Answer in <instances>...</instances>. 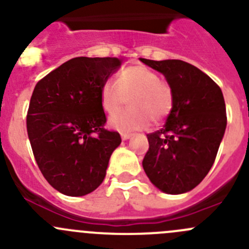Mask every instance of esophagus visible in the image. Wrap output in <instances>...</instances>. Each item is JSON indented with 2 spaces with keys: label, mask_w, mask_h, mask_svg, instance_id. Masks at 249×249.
<instances>
[{
  "label": "esophagus",
  "mask_w": 249,
  "mask_h": 249,
  "mask_svg": "<svg viewBox=\"0 0 249 249\" xmlns=\"http://www.w3.org/2000/svg\"><path fill=\"white\" fill-rule=\"evenodd\" d=\"M130 137H132V134H129V132H122V140L123 141L129 140Z\"/></svg>",
  "instance_id": "obj_1"
}]
</instances>
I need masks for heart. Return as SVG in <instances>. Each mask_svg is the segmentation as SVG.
I'll return each instance as SVG.
<instances>
[{
    "label": "heart",
    "instance_id": "heart-1",
    "mask_svg": "<svg viewBox=\"0 0 249 249\" xmlns=\"http://www.w3.org/2000/svg\"><path fill=\"white\" fill-rule=\"evenodd\" d=\"M129 97L130 107L116 113ZM102 109L112 115L109 126L122 132L144 129L150 120L159 123L170 115L173 109V90L171 85L160 79L158 72L143 65H135L118 73L117 83L106 80L100 89Z\"/></svg>",
    "mask_w": 249,
    "mask_h": 249
}]
</instances>
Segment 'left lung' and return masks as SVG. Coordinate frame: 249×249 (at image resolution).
Wrapping results in <instances>:
<instances>
[{
    "label": "left lung",
    "mask_w": 249,
    "mask_h": 249,
    "mask_svg": "<svg viewBox=\"0 0 249 249\" xmlns=\"http://www.w3.org/2000/svg\"><path fill=\"white\" fill-rule=\"evenodd\" d=\"M166 78L173 109L161 130L148 134L142 165L150 182L166 194H183L206 177L227 127L220 88L201 70L182 60L141 59Z\"/></svg>",
    "instance_id": "left-lung-1"
}]
</instances>
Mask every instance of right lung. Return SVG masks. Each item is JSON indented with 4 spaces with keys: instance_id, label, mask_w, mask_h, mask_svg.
I'll use <instances>...</instances> for the list:
<instances>
[{
    "instance_id": "obj_1",
    "label": "right lung",
    "mask_w": 249,
    "mask_h": 249,
    "mask_svg": "<svg viewBox=\"0 0 249 249\" xmlns=\"http://www.w3.org/2000/svg\"><path fill=\"white\" fill-rule=\"evenodd\" d=\"M117 57H74L35 87L26 117L27 135L42 175L57 192L83 196L105 179L109 158L120 144L105 129L102 84L117 71Z\"/></svg>"
}]
</instances>
